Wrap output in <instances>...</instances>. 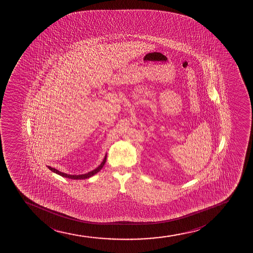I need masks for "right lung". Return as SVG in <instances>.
I'll return each instance as SVG.
<instances>
[{"label": "right lung", "instance_id": "right-lung-1", "mask_svg": "<svg viewBox=\"0 0 253 253\" xmlns=\"http://www.w3.org/2000/svg\"><path fill=\"white\" fill-rule=\"evenodd\" d=\"M106 160H107V155L104 156V159L102 161V163H101V164H100L96 169H94V170L89 171L87 173L82 174V175H71V174L64 173V172H61L60 170H57L55 168H51V167H49V166H48V168L49 170H52L53 172H54V173L58 174V175H60V176H64V177H67V178L70 179H74V180H81V179L89 178V177L94 176L95 174H97V172L100 171L101 169L103 168V166L105 164Z\"/></svg>", "mask_w": 253, "mask_h": 253}]
</instances>
